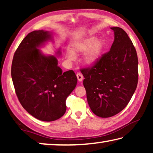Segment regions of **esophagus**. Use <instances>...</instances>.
Segmentation results:
<instances>
[{"label":"esophagus","instance_id":"1","mask_svg":"<svg viewBox=\"0 0 153 153\" xmlns=\"http://www.w3.org/2000/svg\"><path fill=\"white\" fill-rule=\"evenodd\" d=\"M77 79H78L79 82H82L83 80V76L81 73H77Z\"/></svg>","mask_w":153,"mask_h":153}]
</instances>
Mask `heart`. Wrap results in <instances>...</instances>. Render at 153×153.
Returning a JSON list of instances; mask_svg holds the SVG:
<instances>
[{
  "instance_id": "obj_1",
  "label": "heart",
  "mask_w": 153,
  "mask_h": 153,
  "mask_svg": "<svg viewBox=\"0 0 153 153\" xmlns=\"http://www.w3.org/2000/svg\"><path fill=\"white\" fill-rule=\"evenodd\" d=\"M106 47L105 40L102 38H97V36L92 35L85 38L82 41L75 44L73 51H67L66 58L69 61H73L76 59L75 55L85 53L84 63L88 66L93 67L99 62Z\"/></svg>"
}]
</instances>
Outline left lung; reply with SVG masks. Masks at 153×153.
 <instances>
[{
    "label": "left lung",
    "instance_id": "8db88e82",
    "mask_svg": "<svg viewBox=\"0 0 153 153\" xmlns=\"http://www.w3.org/2000/svg\"><path fill=\"white\" fill-rule=\"evenodd\" d=\"M111 29L114 41L109 52L96 65L81 71L90 109L103 118L115 115L126 107L138 79V56L132 42L121 28Z\"/></svg>",
    "mask_w": 153,
    "mask_h": 153
}]
</instances>
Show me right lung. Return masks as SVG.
I'll return each mask as SVG.
<instances>
[{"label":"right lung","instance_id":"1","mask_svg":"<svg viewBox=\"0 0 153 153\" xmlns=\"http://www.w3.org/2000/svg\"><path fill=\"white\" fill-rule=\"evenodd\" d=\"M48 31L35 30L25 36L14 54L11 77L21 105L38 120L53 121L66 111V99L75 89L77 79L74 71L64 72L53 55L40 50L53 41ZM61 54V48L55 52Z\"/></svg>","mask_w":153,"mask_h":153}]
</instances>
